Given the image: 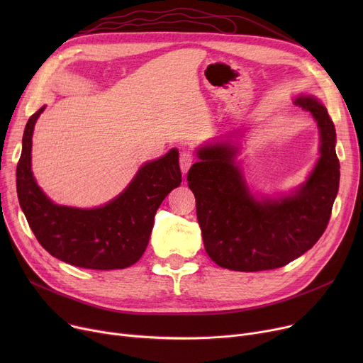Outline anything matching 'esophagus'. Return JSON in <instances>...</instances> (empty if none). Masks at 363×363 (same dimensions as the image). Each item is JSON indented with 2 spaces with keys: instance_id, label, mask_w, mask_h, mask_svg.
Returning a JSON list of instances; mask_svg holds the SVG:
<instances>
[{
  "instance_id": "esophagus-1",
  "label": "esophagus",
  "mask_w": 363,
  "mask_h": 363,
  "mask_svg": "<svg viewBox=\"0 0 363 363\" xmlns=\"http://www.w3.org/2000/svg\"><path fill=\"white\" fill-rule=\"evenodd\" d=\"M193 162H194V157H193L191 152L186 151V150L181 151V155H179V166H181V170H182L184 175L186 174L188 169L191 167Z\"/></svg>"
}]
</instances>
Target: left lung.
Segmentation results:
<instances>
[{"label": "left lung", "instance_id": "1", "mask_svg": "<svg viewBox=\"0 0 363 363\" xmlns=\"http://www.w3.org/2000/svg\"><path fill=\"white\" fill-rule=\"evenodd\" d=\"M294 103L318 123L320 157L291 196L257 200L235 164L237 147L226 141L199 148L200 160L188 170L204 249L220 268H281L312 249L330 222L340 184L335 128L316 99L300 95Z\"/></svg>", "mask_w": 363, "mask_h": 363}]
</instances>
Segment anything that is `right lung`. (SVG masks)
<instances>
[{"instance_id":"right-lung-1","label":"right lung","mask_w":363,"mask_h":363,"mask_svg":"<svg viewBox=\"0 0 363 363\" xmlns=\"http://www.w3.org/2000/svg\"><path fill=\"white\" fill-rule=\"evenodd\" d=\"M44 108L26 123L16 170L18 203L36 240L51 256L85 269H123L137 263L147 249L159 206L182 182L178 150L145 163L125 191L106 206L54 204L36 185L30 169L33 126Z\"/></svg>"}]
</instances>
